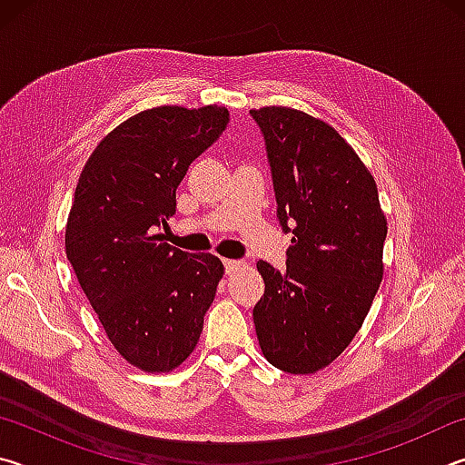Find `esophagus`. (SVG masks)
I'll return each instance as SVG.
<instances>
[{"instance_id":"esophagus-1","label":"esophagus","mask_w":465,"mask_h":465,"mask_svg":"<svg viewBox=\"0 0 465 465\" xmlns=\"http://www.w3.org/2000/svg\"><path fill=\"white\" fill-rule=\"evenodd\" d=\"M223 264H225V272L227 274L238 272L240 269H243V262L242 261H230V258H227V261H223Z\"/></svg>"}]
</instances>
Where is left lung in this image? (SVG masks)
<instances>
[{
  "mask_svg": "<svg viewBox=\"0 0 465 465\" xmlns=\"http://www.w3.org/2000/svg\"><path fill=\"white\" fill-rule=\"evenodd\" d=\"M269 153L277 215L293 227L287 269L256 264L254 326L264 359L293 375L328 367L352 342L383 279L388 222L371 172L328 123L289 106L252 108Z\"/></svg>",
  "mask_w": 465,
  "mask_h": 465,
  "instance_id": "obj_1",
  "label": "left lung"
}]
</instances>
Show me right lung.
I'll return each instance as SVG.
<instances>
[{
  "label": "right lung",
  "mask_w": 465,
  "mask_h": 465,
  "mask_svg": "<svg viewBox=\"0 0 465 465\" xmlns=\"http://www.w3.org/2000/svg\"><path fill=\"white\" fill-rule=\"evenodd\" d=\"M227 121L217 104L141 110L100 141L75 186L67 261L116 352L145 373L174 371L191 357L223 279L217 256L172 248L155 230Z\"/></svg>",
  "instance_id": "1"
}]
</instances>
